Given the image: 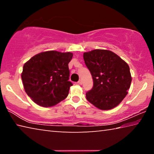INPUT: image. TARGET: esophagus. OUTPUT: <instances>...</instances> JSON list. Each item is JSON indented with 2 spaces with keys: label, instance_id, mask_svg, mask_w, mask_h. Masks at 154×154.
<instances>
[{
  "label": "esophagus",
  "instance_id": "esophagus-1",
  "mask_svg": "<svg viewBox=\"0 0 154 154\" xmlns=\"http://www.w3.org/2000/svg\"><path fill=\"white\" fill-rule=\"evenodd\" d=\"M77 83H78V84H79V85H82V80H79V82H77Z\"/></svg>",
  "mask_w": 154,
  "mask_h": 154
}]
</instances>
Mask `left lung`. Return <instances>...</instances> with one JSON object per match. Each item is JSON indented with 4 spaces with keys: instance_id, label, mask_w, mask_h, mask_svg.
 <instances>
[{
    "instance_id": "8db88e82",
    "label": "left lung",
    "mask_w": 154,
    "mask_h": 154,
    "mask_svg": "<svg viewBox=\"0 0 154 154\" xmlns=\"http://www.w3.org/2000/svg\"><path fill=\"white\" fill-rule=\"evenodd\" d=\"M94 86L86 93L90 103L101 110L113 109L126 97L132 77L128 64L113 51L94 49L83 53Z\"/></svg>"
}]
</instances>
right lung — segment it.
I'll list each match as a JSON object with an SVG mask.
<instances>
[{
	"label": "right lung",
	"instance_id": "obj_1",
	"mask_svg": "<svg viewBox=\"0 0 154 154\" xmlns=\"http://www.w3.org/2000/svg\"><path fill=\"white\" fill-rule=\"evenodd\" d=\"M71 52L48 51L32 57L23 66L25 92L38 105L54 106L64 100L72 83L69 82Z\"/></svg>",
	"mask_w": 154,
	"mask_h": 154
}]
</instances>
